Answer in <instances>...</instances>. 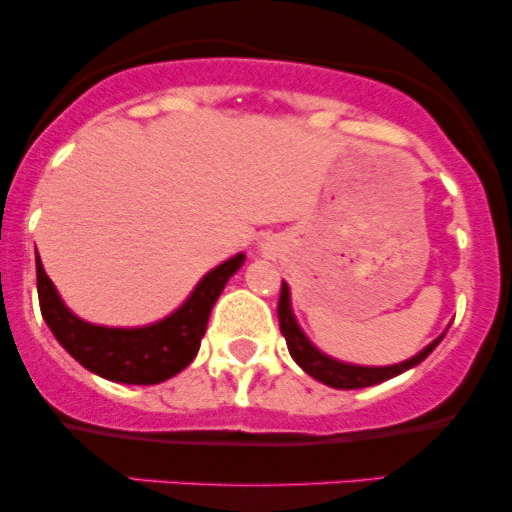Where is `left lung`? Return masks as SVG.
Segmentation results:
<instances>
[{
  "mask_svg": "<svg viewBox=\"0 0 512 512\" xmlns=\"http://www.w3.org/2000/svg\"><path fill=\"white\" fill-rule=\"evenodd\" d=\"M276 315H279V327L281 334L286 337V346H289V354L293 361L301 366L310 378L320 380V383L337 387V390H358V387H370L385 383V380L395 378V375L404 373V370L419 366L424 358L431 354L433 349L440 344L443 334L426 346L424 351H419L409 361L397 363V366H383V368H370V366H351V363L334 361V358L325 356L322 351H317L313 344L308 342V337L298 327L296 317L291 313V301H289V286L281 281V293H279V308H276Z\"/></svg>",
  "mask_w": 512,
  "mask_h": 512,
  "instance_id": "1",
  "label": "left lung"
}]
</instances>
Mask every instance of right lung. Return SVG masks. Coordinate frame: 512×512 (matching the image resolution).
Listing matches in <instances>:
<instances>
[{"label":"right lung","instance_id":"1","mask_svg":"<svg viewBox=\"0 0 512 512\" xmlns=\"http://www.w3.org/2000/svg\"><path fill=\"white\" fill-rule=\"evenodd\" d=\"M243 260L245 255L240 252L211 269L199 281L192 296L166 320L122 330V327H101L79 320L57 296L55 284L45 274L38 257L35 274H38L40 313L57 342L91 373L113 383L156 385L190 366L192 358L197 356L199 342L207 332L211 308Z\"/></svg>","mask_w":512,"mask_h":512}]
</instances>
